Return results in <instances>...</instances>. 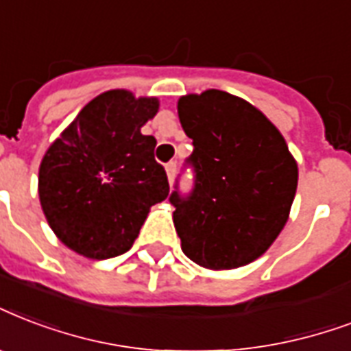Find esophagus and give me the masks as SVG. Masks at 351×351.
Here are the masks:
<instances>
[{
	"label": "esophagus",
	"instance_id": "34e87169",
	"mask_svg": "<svg viewBox=\"0 0 351 351\" xmlns=\"http://www.w3.org/2000/svg\"><path fill=\"white\" fill-rule=\"evenodd\" d=\"M165 171H167V178H169V182H173L176 173V162H169V164L165 165Z\"/></svg>",
	"mask_w": 351,
	"mask_h": 351
}]
</instances>
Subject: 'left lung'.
I'll return each mask as SVG.
<instances>
[{
	"mask_svg": "<svg viewBox=\"0 0 351 351\" xmlns=\"http://www.w3.org/2000/svg\"><path fill=\"white\" fill-rule=\"evenodd\" d=\"M193 152V189L178 184L169 202L187 258L206 269H235L267 252L287 223L298 167L274 125L243 99L206 90L178 101Z\"/></svg>",
	"mask_w": 351,
	"mask_h": 351,
	"instance_id": "8db88e82",
	"label": "left lung"
}]
</instances>
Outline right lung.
Returning a JSON list of instances; mask_svg holds the SVG:
<instances>
[{"instance_id":"add662e5","label":"right lung","mask_w":351,"mask_h":351,"mask_svg":"<svg viewBox=\"0 0 351 351\" xmlns=\"http://www.w3.org/2000/svg\"><path fill=\"white\" fill-rule=\"evenodd\" d=\"M158 99L110 90L79 112L40 164L38 195L47 223L64 245L92 259L132 247L151 206L167 199L154 136L141 127Z\"/></svg>"}]
</instances>
